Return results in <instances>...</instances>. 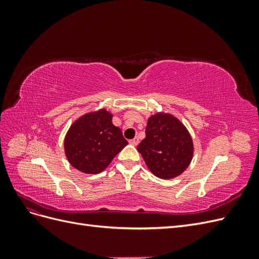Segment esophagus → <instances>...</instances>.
Returning a JSON list of instances; mask_svg holds the SVG:
<instances>
[{
  "label": "esophagus",
  "mask_w": 259,
  "mask_h": 259,
  "mask_svg": "<svg viewBox=\"0 0 259 259\" xmlns=\"http://www.w3.org/2000/svg\"><path fill=\"white\" fill-rule=\"evenodd\" d=\"M138 143H139V139H138V137H135V138H133V139H131V140H130V144H131V145H133V146H137V145H138Z\"/></svg>",
  "instance_id": "obj_1"
}]
</instances>
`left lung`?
Instances as JSON below:
<instances>
[{
	"label": "left lung",
	"instance_id": "obj_1",
	"mask_svg": "<svg viewBox=\"0 0 259 259\" xmlns=\"http://www.w3.org/2000/svg\"><path fill=\"white\" fill-rule=\"evenodd\" d=\"M137 150L153 175L170 179L189 166L193 145L183 123L170 114L156 113L149 117L146 138L137 146Z\"/></svg>",
	"mask_w": 259,
	"mask_h": 259
}]
</instances>
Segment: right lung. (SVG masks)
<instances>
[{"instance_id":"obj_1","label":"right lung","mask_w":259,"mask_h":259,"mask_svg":"<svg viewBox=\"0 0 259 259\" xmlns=\"http://www.w3.org/2000/svg\"><path fill=\"white\" fill-rule=\"evenodd\" d=\"M127 144L122 131L112 124V114L103 109L83 115L71 125L65 138V151L73 167L98 174Z\"/></svg>"}]
</instances>
